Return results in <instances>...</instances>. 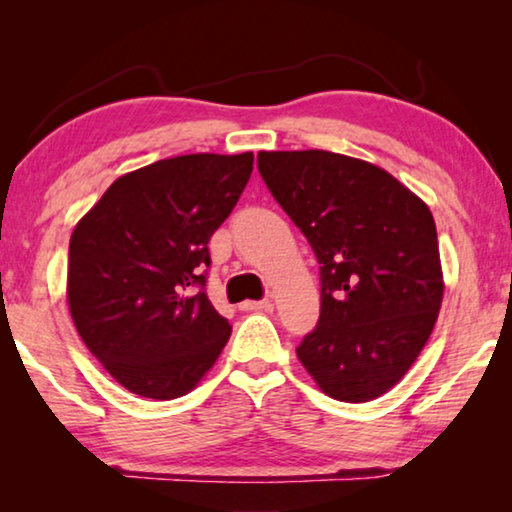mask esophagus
I'll return each instance as SVG.
<instances>
[{"instance_id":"1","label":"esophagus","mask_w":512,"mask_h":512,"mask_svg":"<svg viewBox=\"0 0 512 512\" xmlns=\"http://www.w3.org/2000/svg\"><path fill=\"white\" fill-rule=\"evenodd\" d=\"M241 309L244 311H271L273 309V302L264 298V300H248L241 305Z\"/></svg>"}]
</instances>
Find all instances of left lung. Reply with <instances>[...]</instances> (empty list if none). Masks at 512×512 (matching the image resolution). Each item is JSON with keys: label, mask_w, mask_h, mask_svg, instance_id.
<instances>
[{"label": "left lung", "mask_w": 512, "mask_h": 512, "mask_svg": "<svg viewBox=\"0 0 512 512\" xmlns=\"http://www.w3.org/2000/svg\"><path fill=\"white\" fill-rule=\"evenodd\" d=\"M257 169L320 264V318L300 363L334 400H375L418 359L443 302L429 207L341 153L262 151Z\"/></svg>", "instance_id": "8db88e82"}]
</instances>
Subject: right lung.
I'll list each match as a JSON object with an SVG mask.
<instances>
[{
	"mask_svg": "<svg viewBox=\"0 0 512 512\" xmlns=\"http://www.w3.org/2000/svg\"><path fill=\"white\" fill-rule=\"evenodd\" d=\"M253 173V153H194L117 178L69 239L76 332L126 391L176 400L232 327L205 293L210 237Z\"/></svg>",
	"mask_w": 512,
	"mask_h": 512,
	"instance_id": "1",
	"label": "right lung"
}]
</instances>
